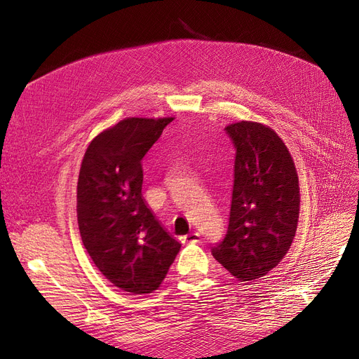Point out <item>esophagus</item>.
Wrapping results in <instances>:
<instances>
[{
    "instance_id": "1",
    "label": "esophagus",
    "mask_w": 359,
    "mask_h": 359,
    "mask_svg": "<svg viewBox=\"0 0 359 359\" xmlns=\"http://www.w3.org/2000/svg\"><path fill=\"white\" fill-rule=\"evenodd\" d=\"M200 240H201L200 233H191L188 236H183L182 237L183 243H200Z\"/></svg>"
}]
</instances>
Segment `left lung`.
Segmentation results:
<instances>
[{
	"instance_id": "1",
	"label": "left lung",
	"mask_w": 359,
	"mask_h": 359,
	"mask_svg": "<svg viewBox=\"0 0 359 359\" xmlns=\"http://www.w3.org/2000/svg\"><path fill=\"white\" fill-rule=\"evenodd\" d=\"M236 147L228 231L212 255L241 282L277 267L295 237L299 187L294 159L270 126L241 121L225 128Z\"/></svg>"
}]
</instances>
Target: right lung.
<instances>
[{
	"instance_id": "obj_1",
	"label": "right lung",
	"mask_w": 359,
	"mask_h": 359,
	"mask_svg": "<svg viewBox=\"0 0 359 359\" xmlns=\"http://www.w3.org/2000/svg\"><path fill=\"white\" fill-rule=\"evenodd\" d=\"M175 118H126L86 149L77 182V222L89 257L122 291H156L180 250L143 195L142 159Z\"/></svg>"
}]
</instances>
